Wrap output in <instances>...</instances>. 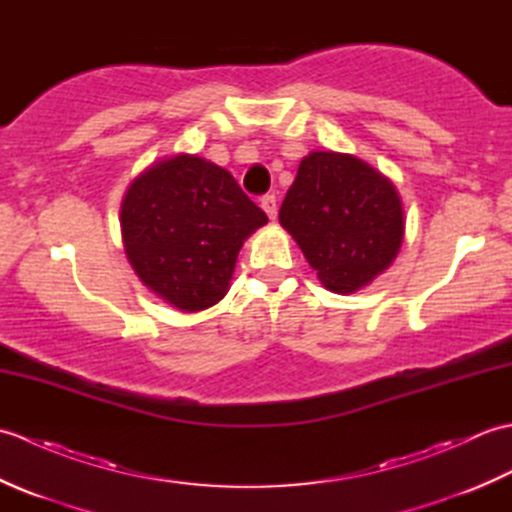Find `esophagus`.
I'll return each mask as SVG.
<instances>
[{
  "mask_svg": "<svg viewBox=\"0 0 512 512\" xmlns=\"http://www.w3.org/2000/svg\"><path fill=\"white\" fill-rule=\"evenodd\" d=\"M259 202H262V209L266 211L270 220H277V198H275V193H266Z\"/></svg>",
  "mask_w": 512,
  "mask_h": 512,
  "instance_id": "34e87169",
  "label": "esophagus"
}]
</instances>
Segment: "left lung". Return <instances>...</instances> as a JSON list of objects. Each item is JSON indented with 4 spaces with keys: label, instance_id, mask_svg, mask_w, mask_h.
Returning a JSON list of instances; mask_svg holds the SVG:
<instances>
[{
    "label": "left lung",
    "instance_id": "8db88e82",
    "mask_svg": "<svg viewBox=\"0 0 512 512\" xmlns=\"http://www.w3.org/2000/svg\"><path fill=\"white\" fill-rule=\"evenodd\" d=\"M321 284L339 292L367 286L394 262L405 220L398 191L365 160L310 151L279 209Z\"/></svg>",
    "mask_w": 512,
    "mask_h": 512
}]
</instances>
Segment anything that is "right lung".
Returning a JSON list of instances; mask_svg holds the SVG:
<instances>
[{
	"label": "right lung",
	"instance_id": "obj_1",
	"mask_svg": "<svg viewBox=\"0 0 512 512\" xmlns=\"http://www.w3.org/2000/svg\"><path fill=\"white\" fill-rule=\"evenodd\" d=\"M266 222L231 173L191 154L151 165L121 204L129 264L182 312L206 310L226 295L239 248Z\"/></svg>",
	"mask_w": 512,
	"mask_h": 512
}]
</instances>
